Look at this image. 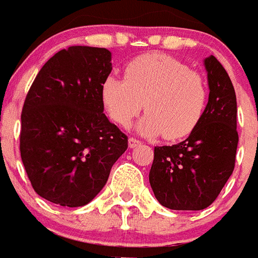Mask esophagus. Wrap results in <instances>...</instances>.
<instances>
[{
    "instance_id": "1",
    "label": "esophagus",
    "mask_w": 258,
    "mask_h": 258,
    "mask_svg": "<svg viewBox=\"0 0 258 258\" xmlns=\"http://www.w3.org/2000/svg\"><path fill=\"white\" fill-rule=\"evenodd\" d=\"M138 145H141V141H138L137 138H129V147L131 149H134V147H137Z\"/></svg>"
}]
</instances>
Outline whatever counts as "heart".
Masks as SVG:
<instances>
[{"mask_svg":"<svg viewBox=\"0 0 258 258\" xmlns=\"http://www.w3.org/2000/svg\"><path fill=\"white\" fill-rule=\"evenodd\" d=\"M208 99L204 77L185 63L162 53H147L127 63L124 79L108 76L102 100L112 120L131 125L144 109L137 129L144 136L162 134L179 140L192 133L201 120Z\"/></svg>","mask_w":258,"mask_h":258,"instance_id":"heart-1","label":"heart"}]
</instances>
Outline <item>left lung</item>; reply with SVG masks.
I'll return each instance as SVG.
<instances>
[{"instance_id":"8db88e82","label":"left lung","mask_w":258,"mask_h":258,"mask_svg":"<svg viewBox=\"0 0 258 258\" xmlns=\"http://www.w3.org/2000/svg\"><path fill=\"white\" fill-rule=\"evenodd\" d=\"M204 63L210 92L201 120L182 142L154 149L150 185L159 204L172 210L210 206L235 168L239 136L234 86L214 56Z\"/></svg>"}]
</instances>
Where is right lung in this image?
<instances>
[{
  "mask_svg": "<svg viewBox=\"0 0 258 258\" xmlns=\"http://www.w3.org/2000/svg\"><path fill=\"white\" fill-rule=\"evenodd\" d=\"M111 70L109 50L74 45L50 57L31 85L19 147L31 185L47 201L87 205L127 149L126 136L103 113Z\"/></svg>",
  "mask_w": 258,
  "mask_h": 258,
  "instance_id": "add662e5",
  "label": "right lung"
}]
</instances>
